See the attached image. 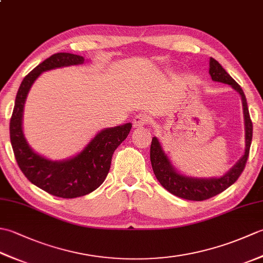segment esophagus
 I'll use <instances>...</instances> for the list:
<instances>
[{
	"mask_svg": "<svg viewBox=\"0 0 263 263\" xmlns=\"http://www.w3.org/2000/svg\"><path fill=\"white\" fill-rule=\"evenodd\" d=\"M149 122V119L147 115H143V114H139L137 115L135 119H133L132 122V125L135 128H139V127H143L144 125H147Z\"/></svg>",
	"mask_w": 263,
	"mask_h": 263,
	"instance_id": "34e87169",
	"label": "esophagus"
}]
</instances>
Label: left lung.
I'll return each mask as SVG.
<instances>
[{
  "instance_id": "1",
  "label": "left lung",
  "mask_w": 263,
  "mask_h": 263,
  "mask_svg": "<svg viewBox=\"0 0 263 263\" xmlns=\"http://www.w3.org/2000/svg\"><path fill=\"white\" fill-rule=\"evenodd\" d=\"M209 73L214 81L227 83V85L232 86L241 95L245 120V142H247L243 157L238 160V163L226 175L220 178L203 180V178H191L177 174L171 165L167 156L164 154L163 149H161L157 138H153L152 146H150V160H152L153 171L159 183L167 191L176 195V197L192 201H203L210 199L217 194L224 192L226 189L235 183L244 171L245 165H247L251 141H252L253 125L249 113L247 98H245L241 86L227 73L226 70L218 63V61L212 58H210Z\"/></svg>"
}]
</instances>
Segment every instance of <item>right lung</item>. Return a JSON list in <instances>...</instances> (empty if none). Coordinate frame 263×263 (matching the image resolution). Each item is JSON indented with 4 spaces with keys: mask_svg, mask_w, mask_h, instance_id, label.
Segmentation results:
<instances>
[{
    "mask_svg": "<svg viewBox=\"0 0 263 263\" xmlns=\"http://www.w3.org/2000/svg\"><path fill=\"white\" fill-rule=\"evenodd\" d=\"M80 55L57 53L38 64L22 80L15 97L10 120V139L13 154L21 172L32 184L59 198L83 197L102 185L110 167L115 149L125 140L131 123L106 128L95 137L76 157L65 161H51L35 154L22 133L21 120L25 100L31 85L42 72L61 66L83 63Z\"/></svg>",
    "mask_w": 263,
    "mask_h": 263,
    "instance_id": "obj_1",
    "label": "right lung"
}]
</instances>
